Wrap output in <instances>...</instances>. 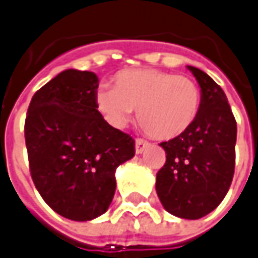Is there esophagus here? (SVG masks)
<instances>
[{
    "label": "esophagus",
    "mask_w": 258,
    "mask_h": 258,
    "mask_svg": "<svg viewBox=\"0 0 258 258\" xmlns=\"http://www.w3.org/2000/svg\"><path fill=\"white\" fill-rule=\"evenodd\" d=\"M148 147V143L145 140H141V138H137L136 140V152L137 154H143V151Z\"/></svg>",
    "instance_id": "1"
}]
</instances>
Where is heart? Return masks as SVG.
I'll return each instance as SVG.
<instances>
[{"instance_id": "1", "label": "heart", "mask_w": 258, "mask_h": 258, "mask_svg": "<svg viewBox=\"0 0 258 258\" xmlns=\"http://www.w3.org/2000/svg\"><path fill=\"white\" fill-rule=\"evenodd\" d=\"M94 103L111 125L121 128L138 110L140 124L158 140H172L196 121L202 93L192 79L157 69L122 70L114 89L97 87Z\"/></svg>"}]
</instances>
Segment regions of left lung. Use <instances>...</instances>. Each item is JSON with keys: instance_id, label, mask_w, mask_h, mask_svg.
Returning <instances> with one entry per match:
<instances>
[{"instance_id": "left-lung-1", "label": "left lung", "mask_w": 258, "mask_h": 258, "mask_svg": "<svg viewBox=\"0 0 258 258\" xmlns=\"http://www.w3.org/2000/svg\"><path fill=\"white\" fill-rule=\"evenodd\" d=\"M188 69L201 87V111L183 134L159 144L166 161L155 189L166 212L195 220L216 209L230 188L237 125L222 87L201 69Z\"/></svg>"}]
</instances>
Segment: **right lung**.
<instances>
[{"instance_id": "obj_1", "label": "right lung", "mask_w": 258, "mask_h": 258, "mask_svg": "<svg viewBox=\"0 0 258 258\" xmlns=\"http://www.w3.org/2000/svg\"><path fill=\"white\" fill-rule=\"evenodd\" d=\"M99 78L63 70L33 94L25 143L33 183L60 216L87 222L115 192V169L136 155V141L111 127L94 103Z\"/></svg>"}]
</instances>
